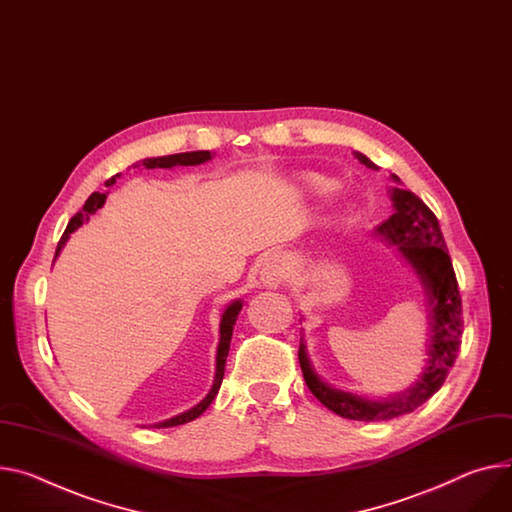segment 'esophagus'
<instances>
[{
  "mask_svg": "<svg viewBox=\"0 0 512 512\" xmlns=\"http://www.w3.org/2000/svg\"><path fill=\"white\" fill-rule=\"evenodd\" d=\"M290 275V259L282 253H273L263 261L259 280L265 288H280Z\"/></svg>",
  "mask_w": 512,
  "mask_h": 512,
  "instance_id": "1",
  "label": "esophagus"
}]
</instances>
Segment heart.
Masks as SVG:
<instances>
[{
	"instance_id": "heart-1",
	"label": "heart",
	"mask_w": 512,
	"mask_h": 512,
	"mask_svg": "<svg viewBox=\"0 0 512 512\" xmlns=\"http://www.w3.org/2000/svg\"><path fill=\"white\" fill-rule=\"evenodd\" d=\"M300 181L304 185V190H308L312 194H322V192H327V190L333 188V179L324 177L320 173H306V175H302Z\"/></svg>"
}]
</instances>
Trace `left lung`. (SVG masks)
I'll list each match as a JSON object with an SVG mask.
<instances>
[{"mask_svg":"<svg viewBox=\"0 0 512 512\" xmlns=\"http://www.w3.org/2000/svg\"><path fill=\"white\" fill-rule=\"evenodd\" d=\"M355 157L365 167L378 169V165L363 153L355 151ZM392 181L398 183L396 188L388 190L394 214L376 226L374 237L388 247H396L394 251L406 261L421 284L425 308L429 312L427 357L421 374L416 376L410 388L388 398H367L339 390L314 369L302 333L304 329L300 331L298 359L310 392L335 414L365 423L388 421V418L408 414L427 402L443 386L461 345V298L439 220L421 198L410 190H402V181L396 175H392Z\"/></svg>","mask_w":512,"mask_h":512,"instance_id":"8db88e82","label":"left lung"}]
</instances>
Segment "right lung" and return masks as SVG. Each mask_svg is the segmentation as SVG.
<instances>
[{
    "label": "right lung",
    "instance_id": "obj_1",
    "mask_svg": "<svg viewBox=\"0 0 512 512\" xmlns=\"http://www.w3.org/2000/svg\"><path fill=\"white\" fill-rule=\"evenodd\" d=\"M212 157H214V153H210V151H190V153H177V155H167V157H149V159H143V161L134 163L132 167L136 169V167H141V165H143L145 169H157V167H161V169H173V167H177V165H181V167H188V165H202V163L210 161ZM120 175H122V173H118V175L110 177V179L106 181V188H112V185L116 183V177H120ZM108 194H110V192H104V194L94 192V194H91V196L87 198V202H85L83 210H81L79 214H75V216L69 220V224H67L65 232H63V237H61V241H59V247H57L55 259L59 257L61 249L65 247V243L69 241V237L73 235V232H75L81 224L89 222V216H94V214H96V212L106 204ZM53 263H55V261H53ZM241 310H243V300H241V298H237V300H232V302L224 308V312H222V316H220V339H218V347H216V369H214V382H212L210 392L204 396V400H200V402H198L196 406H192L190 410H185V412H181V414H175V416L167 418V421L155 423L153 427H157V429H167V427L185 425V423L194 421V418H198V416H200V414H202V412L212 404V400L216 398V394H218V390H220L222 378H224V365H226V357H228V349H230L232 329H235V324H237V318H239V312H241Z\"/></svg>",
    "mask_w": 512,
    "mask_h": 512
}]
</instances>
